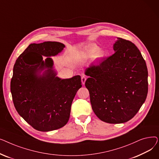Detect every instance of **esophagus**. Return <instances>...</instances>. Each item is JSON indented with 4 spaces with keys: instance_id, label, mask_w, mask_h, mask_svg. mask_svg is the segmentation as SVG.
<instances>
[{
    "instance_id": "1",
    "label": "esophagus",
    "mask_w": 159,
    "mask_h": 159,
    "mask_svg": "<svg viewBox=\"0 0 159 159\" xmlns=\"http://www.w3.org/2000/svg\"><path fill=\"white\" fill-rule=\"evenodd\" d=\"M81 80H82V84H84L86 80V76H82L81 77Z\"/></svg>"
}]
</instances>
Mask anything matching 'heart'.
<instances>
[{"mask_svg": "<svg viewBox=\"0 0 159 159\" xmlns=\"http://www.w3.org/2000/svg\"><path fill=\"white\" fill-rule=\"evenodd\" d=\"M86 54L88 57H93L95 55L97 57H101L103 55V52L96 44H91L86 49Z\"/></svg>", "mask_w": 159, "mask_h": 159, "instance_id": "1", "label": "heart"}]
</instances>
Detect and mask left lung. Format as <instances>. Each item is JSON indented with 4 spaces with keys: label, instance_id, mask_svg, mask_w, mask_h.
<instances>
[{
    "label": "left lung",
    "instance_id": "left-lung-1",
    "mask_svg": "<svg viewBox=\"0 0 159 159\" xmlns=\"http://www.w3.org/2000/svg\"><path fill=\"white\" fill-rule=\"evenodd\" d=\"M115 53L85 74L92 109L101 120L110 124L128 122L147 97L148 72L146 62L131 41L118 38Z\"/></svg>",
    "mask_w": 159,
    "mask_h": 159
}]
</instances>
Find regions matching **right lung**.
I'll return each instance as SVG.
<instances>
[{
    "label": "right lung",
    "instance_id": "obj_1",
    "mask_svg": "<svg viewBox=\"0 0 159 159\" xmlns=\"http://www.w3.org/2000/svg\"><path fill=\"white\" fill-rule=\"evenodd\" d=\"M64 44L58 42L31 44L13 67L10 89L16 110L33 128L40 131L59 129L68 122L73 100L82 87L80 75L56 77L53 61ZM47 69L41 75V71Z\"/></svg>",
    "mask_w": 159,
    "mask_h": 159
}]
</instances>
